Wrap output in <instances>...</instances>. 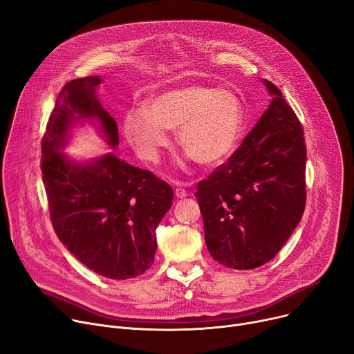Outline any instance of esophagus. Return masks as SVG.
I'll return each mask as SVG.
<instances>
[{
  "instance_id": "34e87169",
  "label": "esophagus",
  "mask_w": 354,
  "mask_h": 354,
  "mask_svg": "<svg viewBox=\"0 0 354 354\" xmlns=\"http://www.w3.org/2000/svg\"><path fill=\"white\" fill-rule=\"evenodd\" d=\"M175 195H176V198L178 199H183V198H186L187 196V191L186 189H183V187H176L175 189Z\"/></svg>"
}]
</instances>
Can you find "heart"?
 <instances>
[{
  "mask_svg": "<svg viewBox=\"0 0 354 354\" xmlns=\"http://www.w3.org/2000/svg\"><path fill=\"white\" fill-rule=\"evenodd\" d=\"M178 129V145L202 167H218L238 147L243 105L229 89L185 82L162 89L124 116L122 131L140 158L155 162Z\"/></svg>",
  "mask_w": 354,
  "mask_h": 354,
  "instance_id": "b5f03b06",
  "label": "heart"
}]
</instances>
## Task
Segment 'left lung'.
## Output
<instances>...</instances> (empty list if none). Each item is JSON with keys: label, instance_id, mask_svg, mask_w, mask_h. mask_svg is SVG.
I'll return each instance as SVG.
<instances>
[{"label": "left lung", "instance_id": "left-lung-1", "mask_svg": "<svg viewBox=\"0 0 354 354\" xmlns=\"http://www.w3.org/2000/svg\"><path fill=\"white\" fill-rule=\"evenodd\" d=\"M261 120L227 163L195 194L205 242L221 265L238 270L262 266L277 254L299 225L306 205L303 129L279 88Z\"/></svg>", "mask_w": 354, "mask_h": 354}]
</instances>
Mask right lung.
Wrapping results in <instances>:
<instances>
[{
  "instance_id": "right-lung-1",
  "label": "right lung",
  "mask_w": 354,
  "mask_h": 354,
  "mask_svg": "<svg viewBox=\"0 0 354 354\" xmlns=\"http://www.w3.org/2000/svg\"><path fill=\"white\" fill-rule=\"evenodd\" d=\"M92 75L68 82L42 138V180L54 230L92 272L113 280L145 273L155 261V229L171 209L172 187L152 172L108 152L77 160L64 153L73 133L91 124L109 149L120 145L113 118L102 108Z\"/></svg>"
}]
</instances>
